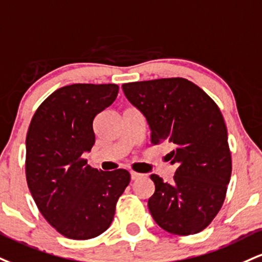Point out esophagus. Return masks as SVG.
<instances>
[{
	"instance_id": "1",
	"label": "esophagus",
	"mask_w": 262,
	"mask_h": 262,
	"mask_svg": "<svg viewBox=\"0 0 262 262\" xmlns=\"http://www.w3.org/2000/svg\"><path fill=\"white\" fill-rule=\"evenodd\" d=\"M141 176H143L141 173H138L135 171H130V177H132V179H133V181H135V179H138V178H140Z\"/></svg>"
}]
</instances>
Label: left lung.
I'll list each match as a JSON object with an SVG mask.
<instances>
[{
    "label": "left lung",
    "mask_w": 262,
    "mask_h": 262,
    "mask_svg": "<svg viewBox=\"0 0 262 262\" xmlns=\"http://www.w3.org/2000/svg\"><path fill=\"white\" fill-rule=\"evenodd\" d=\"M151 129L150 141H167V160L177 165L169 183L157 174L147 201L155 222L168 233L190 235L204 231L221 210L232 174L227 127L217 103L184 78L134 81L122 85Z\"/></svg>",
    "instance_id": "left-lung-1"
}]
</instances>
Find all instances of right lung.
I'll use <instances>...</instances> for the list:
<instances>
[{"label":"right lung","instance_id":"right-lung-1","mask_svg":"<svg viewBox=\"0 0 262 262\" xmlns=\"http://www.w3.org/2000/svg\"><path fill=\"white\" fill-rule=\"evenodd\" d=\"M118 90L116 84L67 85L46 97L31 118L25 140L28 187L43 219L66 238L102 234L130 182L125 169L101 171L83 157L95 144L94 119Z\"/></svg>","mask_w":262,"mask_h":262}]
</instances>
